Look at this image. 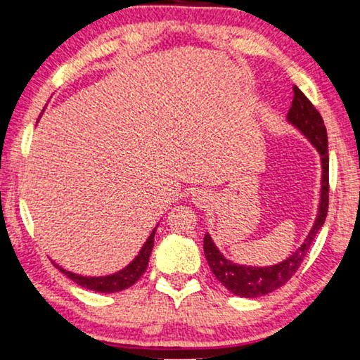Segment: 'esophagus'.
I'll return each mask as SVG.
<instances>
[{"label":"esophagus","mask_w":360,"mask_h":360,"mask_svg":"<svg viewBox=\"0 0 360 360\" xmlns=\"http://www.w3.org/2000/svg\"><path fill=\"white\" fill-rule=\"evenodd\" d=\"M192 200H194L195 205L205 207L207 202L210 200V197H209V194H207L205 191H197V192H194V194H192Z\"/></svg>","instance_id":"obj_1"}]
</instances>
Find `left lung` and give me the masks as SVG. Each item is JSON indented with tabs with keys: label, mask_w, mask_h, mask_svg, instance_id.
<instances>
[{
	"label": "left lung",
	"mask_w": 360,
	"mask_h": 360,
	"mask_svg": "<svg viewBox=\"0 0 360 360\" xmlns=\"http://www.w3.org/2000/svg\"><path fill=\"white\" fill-rule=\"evenodd\" d=\"M288 122L295 127L311 141L313 146L318 150L321 156V200L320 209H318V217L315 225L308 233L307 240L303 245L293 252L285 261L279 262L276 266L269 267H248L233 264L231 261L225 259L224 255L217 250L215 243L212 241L209 233L204 236V252L209 262L214 276L225 285L231 293L240 297L255 298L266 295V293L274 292L276 288L282 287L292 279L300 267L303 257L307 256L310 250L313 240H315L318 230L321 229L326 220L328 204H330V156H328V134L323 117L318 112L315 105L310 103V99L302 93L297 86H293V101L290 109L287 114Z\"/></svg>",
	"instance_id": "1"
}]
</instances>
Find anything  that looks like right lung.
<instances>
[{"instance_id":"obj_1","label":"right lung","mask_w":360,"mask_h":360,"mask_svg":"<svg viewBox=\"0 0 360 360\" xmlns=\"http://www.w3.org/2000/svg\"><path fill=\"white\" fill-rule=\"evenodd\" d=\"M155 233H156V229L151 231V235L148 236V240H146L143 248H141L139 256H136L135 259L131 261L127 267H125V269L119 271L117 274L105 276V277H83V276L73 274V272H70V271H65L63 267H58L57 264H55V267H58L60 272H63L65 276L70 277L73 282H77L78 285L89 288V290L103 292V293L125 290V288L134 285V283L145 274L146 266H148L151 250H153Z\"/></svg>"}]
</instances>
